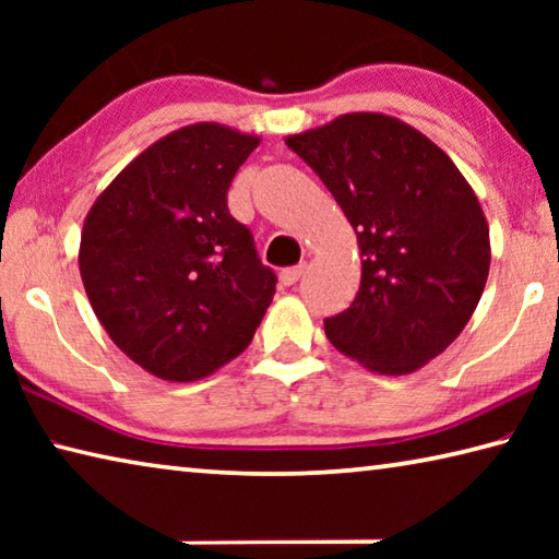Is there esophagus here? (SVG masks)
<instances>
[{
    "label": "esophagus",
    "instance_id": "34e87169",
    "mask_svg": "<svg viewBox=\"0 0 559 559\" xmlns=\"http://www.w3.org/2000/svg\"><path fill=\"white\" fill-rule=\"evenodd\" d=\"M306 269H308L306 263H300V266H293V269L281 271V281H283V286H293V283H298L302 273H306Z\"/></svg>",
    "mask_w": 559,
    "mask_h": 559
}]
</instances>
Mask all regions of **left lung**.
<instances>
[{
	"label": "left lung",
	"mask_w": 559,
	"mask_h": 559,
	"mask_svg": "<svg viewBox=\"0 0 559 559\" xmlns=\"http://www.w3.org/2000/svg\"><path fill=\"white\" fill-rule=\"evenodd\" d=\"M357 234L353 306L325 320L340 353L377 374L441 355L476 310L490 269L486 214L439 145L384 112H345L288 135Z\"/></svg>",
	"instance_id": "left-lung-1"
}]
</instances>
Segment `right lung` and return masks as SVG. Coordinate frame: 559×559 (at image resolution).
<instances>
[{"label": "right lung", "mask_w": 559, "mask_h": 559, "mask_svg": "<svg viewBox=\"0 0 559 559\" xmlns=\"http://www.w3.org/2000/svg\"><path fill=\"white\" fill-rule=\"evenodd\" d=\"M261 138L194 122L143 150L83 222V288L112 343L145 372L194 382L239 357L276 293L226 192Z\"/></svg>", "instance_id": "obj_1"}]
</instances>
